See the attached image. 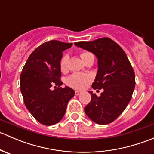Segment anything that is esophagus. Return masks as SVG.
I'll list each match as a JSON object with an SVG mask.
<instances>
[{"instance_id": "1", "label": "esophagus", "mask_w": 154, "mask_h": 154, "mask_svg": "<svg viewBox=\"0 0 154 154\" xmlns=\"http://www.w3.org/2000/svg\"><path fill=\"white\" fill-rule=\"evenodd\" d=\"M81 94V91H78V90H76V91H75L76 95H79V94Z\"/></svg>"}]
</instances>
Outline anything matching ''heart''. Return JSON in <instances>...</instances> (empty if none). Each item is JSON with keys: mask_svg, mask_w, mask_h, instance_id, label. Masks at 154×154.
Here are the masks:
<instances>
[{"mask_svg": "<svg viewBox=\"0 0 154 154\" xmlns=\"http://www.w3.org/2000/svg\"><path fill=\"white\" fill-rule=\"evenodd\" d=\"M90 54L88 52H83L80 54V57L83 59L86 56ZM68 57L65 56L63 57L60 62V69L63 72L66 71L68 68ZM91 78L88 75L85 74H80V73H76L72 74L71 77L67 79V83L70 86L73 87L74 88H83L86 86L87 83L90 81Z\"/></svg>", "mask_w": 154, "mask_h": 154, "instance_id": "1", "label": "heart"}]
</instances>
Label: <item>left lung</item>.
I'll use <instances>...</instances> for the list:
<instances>
[{
	"mask_svg": "<svg viewBox=\"0 0 154 154\" xmlns=\"http://www.w3.org/2000/svg\"><path fill=\"white\" fill-rule=\"evenodd\" d=\"M92 53L97 59V72L94 89L103 91L97 97L91 93V100L84 108L86 116L98 125H107L116 120L125 109L134 91L135 73L125 52L109 38L74 43Z\"/></svg>",
	"mask_w": 154,
	"mask_h": 154,
	"instance_id": "obj_1",
	"label": "left lung"
}]
</instances>
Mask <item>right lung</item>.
<instances>
[{"instance_id":"obj_1","label":"right lung","mask_w":154,"mask_h":154,"mask_svg":"<svg viewBox=\"0 0 154 154\" xmlns=\"http://www.w3.org/2000/svg\"><path fill=\"white\" fill-rule=\"evenodd\" d=\"M57 40L46 42L32 51L20 76V87L24 104L32 116L44 125H54L62 120L68 102L74 91L61 88L60 61L63 52L72 46ZM52 85L58 88L50 89Z\"/></svg>"}]
</instances>
